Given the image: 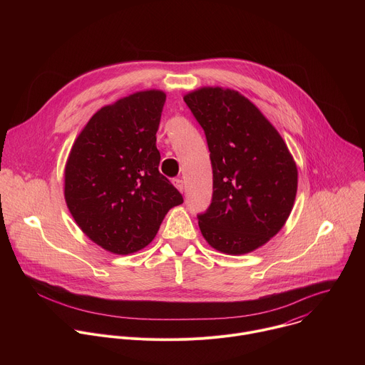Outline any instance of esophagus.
Returning <instances> with one entry per match:
<instances>
[{"mask_svg":"<svg viewBox=\"0 0 365 365\" xmlns=\"http://www.w3.org/2000/svg\"><path fill=\"white\" fill-rule=\"evenodd\" d=\"M172 183H173V186H175L179 192H183L185 186H183V180H182V179H173Z\"/></svg>","mask_w":365,"mask_h":365,"instance_id":"obj_1","label":"esophagus"}]
</instances>
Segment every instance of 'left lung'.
Listing matches in <instances>:
<instances>
[{
  "instance_id": "1",
  "label": "left lung",
  "mask_w": 365,
  "mask_h": 365,
  "mask_svg": "<svg viewBox=\"0 0 365 365\" xmlns=\"http://www.w3.org/2000/svg\"><path fill=\"white\" fill-rule=\"evenodd\" d=\"M205 131L214 173L212 202L197 215L212 248L231 255L257 250L286 224L297 168L284 140L238 91L203 86L183 96Z\"/></svg>"
}]
</instances>
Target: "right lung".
<instances>
[{"label": "right lung", "mask_w": 365, "mask_h": 365, "mask_svg": "<svg viewBox=\"0 0 365 365\" xmlns=\"http://www.w3.org/2000/svg\"><path fill=\"white\" fill-rule=\"evenodd\" d=\"M166 93L147 89L98 110L65 166V200L82 232L114 254L148 245L166 214L183 203L159 172L155 147Z\"/></svg>", "instance_id": "1"}]
</instances>
